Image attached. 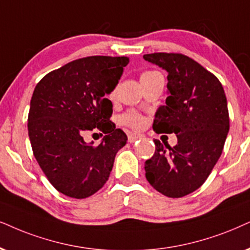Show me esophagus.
Masks as SVG:
<instances>
[{
    "instance_id": "1",
    "label": "esophagus",
    "mask_w": 250,
    "mask_h": 250,
    "mask_svg": "<svg viewBox=\"0 0 250 250\" xmlns=\"http://www.w3.org/2000/svg\"><path fill=\"white\" fill-rule=\"evenodd\" d=\"M138 138H141L140 135L132 134V132H130V134H128V142H129V143H134V142L137 141Z\"/></svg>"
}]
</instances>
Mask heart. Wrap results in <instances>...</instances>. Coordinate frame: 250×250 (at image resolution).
<instances>
[{"instance_id":"b5f03b06","label":"heart","mask_w":250,"mask_h":250,"mask_svg":"<svg viewBox=\"0 0 250 250\" xmlns=\"http://www.w3.org/2000/svg\"><path fill=\"white\" fill-rule=\"evenodd\" d=\"M156 75H159V72L152 71V70L145 71V72H143V74H142L141 80L144 81V80H146V78H151V77H153V76H156ZM121 120H122L123 125H129V127L135 128V129L141 128L142 125H143V123H144L143 118H142V116L138 114V113L132 112V110H131V112L125 113V114L122 116Z\"/></svg>"}]
</instances>
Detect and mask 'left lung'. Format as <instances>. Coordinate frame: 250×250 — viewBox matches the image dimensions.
I'll list each match as a JSON object with an SVG mask.
<instances>
[{
    "instance_id": "1",
    "label": "left lung",
    "mask_w": 250,
    "mask_h": 250,
    "mask_svg": "<svg viewBox=\"0 0 250 250\" xmlns=\"http://www.w3.org/2000/svg\"><path fill=\"white\" fill-rule=\"evenodd\" d=\"M143 58L168 72V97L157 110L153 130L178 137L175 146L153 141L156 152L145 162V176L167 197H183L203 185L223 152L229 130L225 92L212 72L187 55L152 53Z\"/></svg>"
}]
</instances>
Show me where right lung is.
Returning a JSON list of instances; mask_svg holds the SVG:
<instances>
[{
    "instance_id": "obj_1",
    "label": "right lung",
    "mask_w": 250,
    "mask_h": 250,
    "mask_svg": "<svg viewBox=\"0 0 250 250\" xmlns=\"http://www.w3.org/2000/svg\"><path fill=\"white\" fill-rule=\"evenodd\" d=\"M127 56H88L50 71L37 84L27 119L28 137L40 168L56 190L86 198L104 187L127 135L110 121L107 94L121 78ZM105 134L97 147L91 131ZM94 135V134H93Z\"/></svg>"
}]
</instances>
